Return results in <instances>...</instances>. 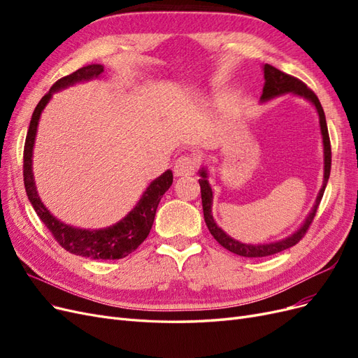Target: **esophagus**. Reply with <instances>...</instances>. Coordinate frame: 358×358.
I'll return each mask as SVG.
<instances>
[{
  "label": "esophagus",
  "mask_w": 358,
  "mask_h": 358,
  "mask_svg": "<svg viewBox=\"0 0 358 358\" xmlns=\"http://www.w3.org/2000/svg\"><path fill=\"white\" fill-rule=\"evenodd\" d=\"M197 166H199L197 158H194L191 155H182L175 161L173 170H175L176 176H188L196 173Z\"/></svg>",
  "instance_id": "34e87169"
}]
</instances>
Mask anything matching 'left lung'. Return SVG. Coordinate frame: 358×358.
<instances>
[{
  "mask_svg": "<svg viewBox=\"0 0 358 358\" xmlns=\"http://www.w3.org/2000/svg\"><path fill=\"white\" fill-rule=\"evenodd\" d=\"M264 71V86H263V94L259 96V101L264 103L275 99V96H280L285 94H292L296 96H301V99L308 100L309 103L313 104V107L317 109L318 117H320V129H321V136H322V148H324V179H322V187L318 192L315 204L310 209L309 215L306 216V220L303 221V224L299 227V229L287 236L285 239H280L276 242H270V243H242L239 241L233 239L231 236L227 234L218 224L215 222L213 215H212V204H213V191L209 183V171L208 167H201L199 170V183H200V189H201V203H203V215H204V221L210 234L215 237V241L218 242L221 246L225 249H229L230 252L241 255V257H248V258H257V257H267V255H273L278 254L284 249H288L291 246H294L303 236L306 234L309 225L313 221V216L317 213L318 204L322 199V194L326 191L327 182L330 178V169H331V148H330V138H329V129H327V122H326V115H324L322 106L318 100V96L310 91L308 86L303 83L301 80L292 78L289 74H285L284 71H280L268 64H264L263 66Z\"/></svg>",
  "mask_w": 358,
  "mask_h": 358,
  "instance_id": "left-lung-1",
  "label": "left lung"
}]
</instances>
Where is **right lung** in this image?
Segmentation results:
<instances>
[{
    "instance_id": "obj_1",
    "label": "right lung",
    "mask_w": 358,
    "mask_h": 358,
    "mask_svg": "<svg viewBox=\"0 0 358 358\" xmlns=\"http://www.w3.org/2000/svg\"><path fill=\"white\" fill-rule=\"evenodd\" d=\"M103 71L104 67L101 64H91V66L76 70L74 73L53 83L49 92L38 101L34 113L31 116L28 134L25 138L24 183L28 200L38 215V218L48 227L52 236L55 237V241L64 249H67L69 252L74 255L91 259H119L136 251L138 245L148 237L150 229H152L159 200L173 183L171 170L164 171L161 176L149 183L137 204L121 221L99 230L78 229V227L64 224L57 220L48 210L45 203L40 200L36 188L34 173H32V152H34L38 121L52 95L79 82H88L100 78Z\"/></svg>"
}]
</instances>
